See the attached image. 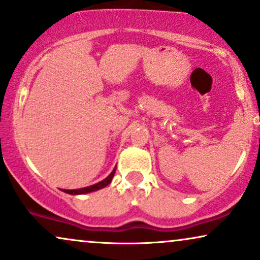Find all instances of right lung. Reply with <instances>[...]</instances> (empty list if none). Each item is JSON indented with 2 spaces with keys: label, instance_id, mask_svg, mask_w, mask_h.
<instances>
[{
  "label": "right lung",
  "instance_id": "1",
  "mask_svg": "<svg viewBox=\"0 0 260 260\" xmlns=\"http://www.w3.org/2000/svg\"><path fill=\"white\" fill-rule=\"evenodd\" d=\"M115 169H117V166H115V168L113 169V171H112L111 174L107 176V177H106L105 179H102V181L99 182V183H95V184H92V185H89V187L81 188V189H62V191H65V193L71 194V195H81V194L91 193V191L100 190V189L107 187V185L111 183L112 178H113V176L115 174Z\"/></svg>",
  "mask_w": 260,
  "mask_h": 260
}]
</instances>
